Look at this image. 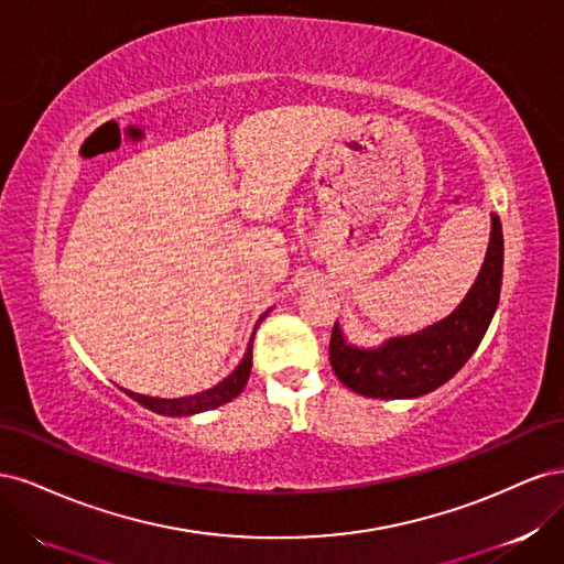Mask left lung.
<instances>
[{"mask_svg":"<svg viewBox=\"0 0 564 564\" xmlns=\"http://www.w3.org/2000/svg\"><path fill=\"white\" fill-rule=\"evenodd\" d=\"M503 280V230L491 214L489 247L466 299L445 319L416 334L392 336L377 348L348 344L338 322L332 329L329 362L338 381L365 398L412 400L447 383L480 346L497 313Z\"/></svg>","mask_w":564,"mask_h":564,"instance_id":"left-lung-1","label":"left lung"}]
</instances>
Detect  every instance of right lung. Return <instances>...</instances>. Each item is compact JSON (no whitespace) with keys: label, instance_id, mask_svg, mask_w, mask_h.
I'll return each instance as SVG.
<instances>
[{"label":"right lung","instance_id":"right-lung-1","mask_svg":"<svg viewBox=\"0 0 564 564\" xmlns=\"http://www.w3.org/2000/svg\"><path fill=\"white\" fill-rule=\"evenodd\" d=\"M270 313V311H268ZM265 313V315H268ZM263 315V317H265ZM261 317V319H263ZM259 319V322H261ZM256 334V332H253ZM251 344H253V336H251ZM251 344L242 357L240 367H237L228 379L220 381L218 386L197 392V395H187V398H176V400H164V398H148V395H139V392H131L127 390V395L133 398L139 404H143L150 412H158L162 416H193L199 412H209V409H216L220 404H226L230 400H235L240 392L245 390L247 381H249V373H251Z\"/></svg>","mask_w":564,"mask_h":564}]
</instances>
